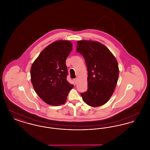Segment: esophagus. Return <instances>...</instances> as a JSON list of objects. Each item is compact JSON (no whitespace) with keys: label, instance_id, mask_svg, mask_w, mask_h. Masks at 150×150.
Here are the masks:
<instances>
[{"label":"esophagus","instance_id":"34e87169","mask_svg":"<svg viewBox=\"0 0 150 150\" xmlns=\"http://www.w3.org/2000/svg\"><path fill=\"white\" fill-rule=\"evenodd\" d=\"M74 82L76 83H77V81H78V78H75L74 79Z\"/></svg>","mask_w":150,"mask_h":150}]
</instances>
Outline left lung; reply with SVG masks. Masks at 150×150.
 I'll list each match as a JSON object with an SVG mask.
<instances>
[{"label":"left lung","instance_id":"1","mask_svg":"<svg viewBox=\"0 0 150 150\" xmlns=\"http://www.w3.org/2000/svg\"><path fill=\"white\" fill-rule=\"evenodd\" d=\"M76 51L85 59L88 71V90L81 96L92 107L105 104L114 92L119 77L117 60L107 47L91 40L78 41Z\"/></svg>","mask_w":150,"mask_h":150}]
</instances>
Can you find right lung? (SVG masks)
Returning a JSON list of instances; mask_svg holds the SVG:
<instances>
[{
	"mask_svg": "<svg viewBox=\"0 0 150 150\" xmlns=\"http://www.w3.org/2000/svg\"><path fill=\"white\" fill-rule=\"evenodd\" d=\"M69 40H58L44 49L31 66V80L39 97L47 104H64L74 85L67 81L66 59L71 52Z\"/></svg>",
	"mask_w": 150,
	"mask_h": 150,
	"instance_id": "1",
	"label": "right lung"
}]
</instances>
